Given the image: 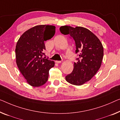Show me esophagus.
Instances as JSON below:
<instances>
[{
    "label": "esophagus",
    "mask_w": 120,
    "mask_h": 120,
    "mask_svg": "<svg viewBox=\"0 0 120 120\" xmlns=\"http://www.w3.org/2000/svg\"><path fill=\"white\" fill-rule=\"evenodd\" d=\"M61 61H55V62H56V63H58V64H60V63H61Z\"/></svg>",
    "instance_id": "34e87169"
}]
</instances>
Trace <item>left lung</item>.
I'll use <instances>...</instances> for the list:
<instances>
[{
  "mask_svg": "<svg viewBox=\"0 0 120 120\" xmlns=\"http://www.w3.org/2000/svg\"><path fill=\"white\" fill-rule=\"evenodd\" d=\"M60 31L63 34H69L75 43L78 61L74 69L66 76L68 82L80 86L90 80L100 68L103 56V48L98 37L82 27L64 26Z\"/></svg>",
  "mask_w": 120,
  "mask_h": 120,
  "instance_id": "1",
  "label": "left lung"
}]
</instances>
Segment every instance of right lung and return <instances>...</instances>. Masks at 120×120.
Segmentation results:
<instances>
[{
  "label": "right lung",
  "instance_id": "obj_1",
  "mask_svg": "<svg viewBox=\"0 0 120 120\" xmlns=\"http://www.w3.org/2000/svg\"><path fill=\"white\" fill-rule=\"evenodd\" d=\"M55 27L38 25L26 31L20 37L15 47L16 62L21 74L32 86L44 85L49 78V69L54 66L53 61L43 58L46 49L44 41L51 39Z\"/></svg>",
  "mask_w": 120,
  "mask_h": 120
}]
</instances>
